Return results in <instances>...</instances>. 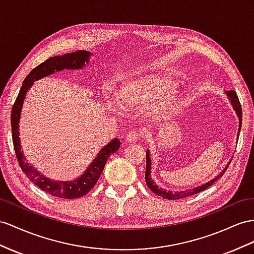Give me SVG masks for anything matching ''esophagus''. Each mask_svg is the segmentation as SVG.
Returning a JSON list of instances; mask_svg holds the SVG:
<instances>
[{
	"label": "esophagus",
	"instance_id": "obj_1",
	"mask_svg": "<svg viewBox=\"0 0 254 254\" xmlns=\"http://www.w3.org/2000/svg\"><path fill=\"white\" fill-rule=\"evenodd\" d=\"M139 136H140V134H139L138 132L131 131V132H128V133L127 134L126 140H127V142H134V141H136V140L138 139Z\"/></svg>",
	"mask_w": 254,
	"mask_h": 254
}]
</instances>
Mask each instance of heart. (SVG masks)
<instances>
[{
  "instance_id": "heart-1",
  "label": "heart",
  "mask_w": 254,
  "mask_h": 254,
  "mask_svg": "<svg viewBox=\"0 0 254 254\" xmlns=\"http://www.w3.org/2000/svg\"><path fill=\"white\" fill-rule=\"evenodd\" d=\"M175 87V82L167 78L151 77L144 81L127 84L121 90V97L123 103L129 107L147 106L159 100L155 113L163 116L178 108L181 103V96L177 91L170 92Z\"/></svg>"
}]
</instances>
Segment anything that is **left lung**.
<instances>
[{"label":"left lung","mask_w":254,"mask_h":254,"mask_svg":"<svg viewBox=\"0 0 254 254\" xmlns=\"http://www.w3.org/2000/svg\"><path fill=\"white\" fill-rule=\"evenodd\" d=\"M225 93L227 94V96L230 97V101L232 106L235 110L237 116H238V119H239V127H238V135L240 132V128H242V117H243V112H242V106H240V103L238 100V96L236 94V92L234 90L231 91H225ZM150 151L147 150L146 152V174H145V179H146V184L148 186L149 189H150L154 194L159 195V196L163 197L165 199H181V198H186L188 196H192V195L199 193L201 191L206 190L207 188H209L210 186H212L216 181L223 176V174L225 173V171L227 170V167H229L231 161L227 163V165L224 167V170L220 173V175L216 178L211 179L210 181H208V183L198 186V187H195L191 190H186V191H176V192H173V191H167L162 189V188H159L157 185H155L154 181L152 180V178L150 177V172H151V159H150Z\"/></svg>","instance_id":"8db88e82"}]
</instances>
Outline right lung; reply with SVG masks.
Returning <instances> with one entry per match:
<instances>
[{
    "mask_svg": "<svg viewBox=\"0 0 254 254\" xmlns=\"http://www.w3.org/2000/svg\"><path fill=\"white\" fill-rule=\"evenodd\" d=\"M91 54L89 51L78 50L76 53L66 54L64 56H55L47 59L45 62L37 65L35 68L30 71V74L25 77L23 80L22 87L19 91V94L15 101L14 106L11 109V133H12V144L17 160L19 162L22 172L27 175V177L35 184L40 189L46 193L53 195L56 197L60 198H78L86 195L99 180L101 174L104 170V166L106 164L107 159L118 151L120 148V141L118 138H115L112 141L104 146L101 151L97 153L96 158L93 160L92 163L89 165L79 178L73 181H55L51 180L44 175L38 173L34 167L28 163L27 160L24 159L23 152L21 151L20 138H19V120H20V114L22 104L24 101L25 94L28 90L32 87V84L35 80L41 79L43 77L54 74L55 71H60L62 69H79L82 68L84 65L89 63V58Z\"/></svg>",
    "mask_w": 254,
    "mask_h": 254,
    "instance_id": "obj_1",
    "label": "right lung"
}]
</instances>
